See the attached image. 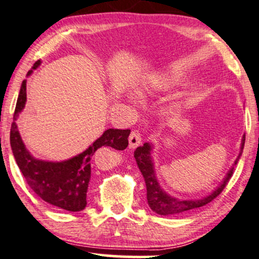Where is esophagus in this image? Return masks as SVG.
Here are the masks:
<instances>
[{"label":"esophagus","mask_w":259,"mask_h":259,"mask_svg":"<svg viewBox=\"0 0 259 259\" xmlns=\"http://www.w3.org/2000/svg\"><path fill=\"white\" fill-rule=\"evenodd\" d=\"M141 142H142V139H141L140 133L136 132V130H134L129 136V147L132 148V149H135V148L140 146Z\"/></svg>","instance_id":"34e87169"}]
</instances>
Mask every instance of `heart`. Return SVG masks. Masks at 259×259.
<instances>
[{"label": "heart", "mask_w": 259, "mask_h": 259, "mask_svg": "<svg viewBox=\"0 0 259 259\" xmlns=\"http://www.w3.org/2000/svg\"><path fill=\"white\" fill-rule=\"evenodd\" d=\"M184 80V77L181 74L177 73L173 71H164V72H157V73L151 74L149 79H148L144 89L149 90V91L154 92H164L169 91V90L177 88ZM129 98L132 102H139L140 97L139 95L132 94L129 95Z\"/></svg>", "instance_id": "1"}]
</instances>
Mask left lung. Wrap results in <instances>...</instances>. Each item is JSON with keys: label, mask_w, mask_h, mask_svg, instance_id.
<instances>
[{"label": "left lung", "mask_w": 259, "mask_h": 259, "mask_svg": "<svg viewBox=\"0 0 259 259\" xmlns=\"http://www.w3.org/2000/svg\"><path fill=\"white\" fill-rule=\"evenodd\" d=\"M244 143H245V135L242 137V143H240V150L239 154L230 168L225 177H224L223 181L220 182L219 186H217L214 191H212L208 195L202 196L200 199H179L175 196L168 194L163 188L160 186V182L157 180L156 170H155V162L153 158V151H154V143L153 142H146L142 147H139L135 150V156L137 165H139L141 173H142L144 181H146L147 186V200L149 207L153 209L155 213L160 215H174L180 214L182 212L189 211L193 208H199L201 206L207 205L211 202L215 196H218L227 182L232 177L234 165L238 163L240 156L243 154Z\"/></svg>", "instance_id": "obj_1"}]
</instances>
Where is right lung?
<instances>
[{
    "mask_svg": "<svg viewBox=\"0 0 259 259\" xmlns=\"http://www.w3.org/2000/svg\"><path fill=\"white\" fill-rule=\"evenodd\" d=\"M37 60L27 77L40 66ZM27 79L22 81L17 97L10 129V147L20 170L30 188L44 201L70 212H78L86 206V192L91 179V158L101 147L124 150L127 147L130 130L108 129L82 153L64 161H45L34 157L20 135L16 119L27 102Z\"/></svg>",
    "mask_w": 259,
    "mask_h": 259,
    "instance_id": "right-lung-1",
    "label": "right lung"
}]
</instances>
